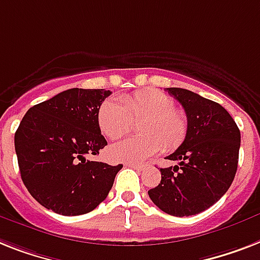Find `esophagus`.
I'll return each instance as SVG.
<instances>
[{"mask_svg":"<svg viewBox=\"0 0 260 260\" xmlns=\"http://www.w3.org/2000/svg\"><path fill=\"white\" fill-rule=\"evenodd\" d=\"M128 167H132V168H135L136 171H144L145 170V164H139V163H128L126 164Z\"/></svg>","mask_w":260,"mask_h":260,"instance_id":"esophagus-1","label":"esophagus"}]
</instances>
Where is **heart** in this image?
<instances>
[{
	"label": "heart",
	"instance_id": "1",
	"mask_svg": "<svg viewBox=\"0 0 260 260\" xmlns=\"http://www.w3.org/2000/svg\"><path fill=\"white\" fill-rule=\"evenodd\" d=\"M136 125L137 136L111 145L109 156L116 161H141L163 148L172 152L188 134L187 113L175 107L170 94L157 89L137 90L121 97V104L105 100L97 112V123L104 136L117 140Z\"/></svg>",
	"mask_w": 260,
	"mask_h": 260
}]
</instances>
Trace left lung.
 Instances as JSON below:
<instances>
[{
	"label": "left lung",
	"mask_w": 260,
	"mask_h": 260,
	"mask_svg": "<svg viewBox=\"0 0 260 260\" xmlns=\"http://www.w3.org/2000/svg\"><path fill=\"white\" fill-rule=\"evenodd\" d=\"M184 108L188 134L167 159L178 166L160 168L151 200L172 216H191L210 208L233 184L238 170L240 131L220 104L191 90L167 88Z\"/></svg>",
	"instance_id": "1"
}]
</instances>
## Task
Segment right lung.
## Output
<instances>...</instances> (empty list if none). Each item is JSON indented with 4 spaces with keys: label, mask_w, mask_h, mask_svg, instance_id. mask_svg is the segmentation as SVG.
<instances>
[{
    "label": "right lung",
    "mask_w": 260,
    "mask_h": 260,
    "mask_svg": "<svg viewBox=\"0 0 260 260\" xmlns=\"http://www.w3.org/2000/svg\"><path fill=\"white\" fill-rule=\"evenodd\" d=\"M111 94L72 88L31 107L14 135L21 179L48 210L65 216L88 214L105 200L123 166L86 160L107 145L97 112Z\"/></svg>",
    "instance_id": "obj_1"
}]
</instances>
